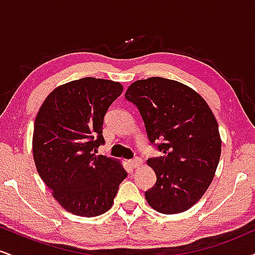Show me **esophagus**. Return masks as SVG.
<instances>
[{
	"instance_id": "1",
	"label": "esophagus",
	"mask_w": 255,
	"mask_h": 255,
	"mask_svg": "<svg viewBox=\"0 0 255 255\" xmlns=\"http://www.w3.org/2000/svg\"><path fill=\"white\" fill-rule=\"evenodd\" d=\"M129 165L131 166V168H137V166H140L142 164V162H141V159H139V158H134V159H131V160H129Z\"/></svg>"
}]
</instances>
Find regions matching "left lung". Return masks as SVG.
Returning <instances> with one entry per match:
<instances>
[{
  "mask_svg": "<svg viewBox=\"0 0 255 255\" xmlns=\"http://www.w3.org/2000/svg\"><path fill=\"white\" fill-rule=\"evenodd\" d=\"M125 97L135 104L148 140L163 153L147 159L157 181L146 200L165 215L187 211L207 191L221 158L212 110L191 87L158 77L134 81Z\"/></svg>",
  "mask_w": 255,
  "mask_h": 255,
  "instance_id": "8db88e82",
  "label": "left lung"
}]
</instances>
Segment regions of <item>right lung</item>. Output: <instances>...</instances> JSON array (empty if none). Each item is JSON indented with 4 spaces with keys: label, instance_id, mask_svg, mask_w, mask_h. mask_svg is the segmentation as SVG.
<instances>
[{
    "label": "right lung",
    "instance_id": "right-lung-1",
    "mask_svg": "<svg viewBox=\"0 0 255 255\" xmlns=\"http://www.w3.org/2000/svg\"><path fill=\"white\" fill-rule=\"evenodd\" d=\"M122 91L116 81L79 79L56 87L37 114L32 139L37 171L57 203L77 216L107 212L127 177L119 160L96 156L105 142V114Z\"/></svg>",
    "mask_w": 255,
    "mask_h": 255
}]
</instances>
